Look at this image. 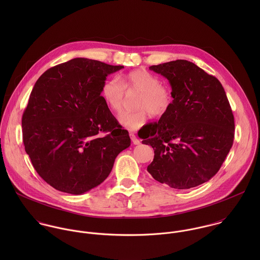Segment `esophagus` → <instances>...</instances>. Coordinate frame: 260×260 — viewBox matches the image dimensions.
Here are the masks:
<instances>
[{
	"label": "esophagus",
	"instance_id": "1",
	"mask_svg": "<svg viewBox=\"0 0 260 260\" xmlns=\"http://www.w3.org/2000/svg\"><path fill=\"white\" fill-rule=\"evenodd\" d=\"M130 137H131V140H132L134 145H139L140 144V140L136 137V135L134 133H130Z\"/></svg>",
	"mask_w": 260,
	"mask_h": 260
}]
</instances>
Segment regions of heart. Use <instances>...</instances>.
<instances>
[{
	"instance_id": "b5f03b06",
	"label": "heart",
	"mask_w": 260,
	"mask_h": 260,
	"mask_svg": "<svg viewBox=\"0 0 260 260\" xmlns=\"http://www.w3.org/2000/svg\"><path fill=\"white\" fill-rule=\"evenodd\" d=\"M122 83L116 77L107 79L101 88V95L105 104L113 112L121 111L124 105L125 89L139 93L135 101L134 111L121 113L119 123L130 130H136L148 120L149 114L161 117L169 110L172 104L170 90L161 85V81L155 75L146 70H135L124 75Z\"/></svg>"
}]
</instances>
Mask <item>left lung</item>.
<instances>
[{
	"mask_svg": "<svg viewBox=\"0 0 260 260\" xmlns=\"http://www.w3.org/2000/svg\"><path fill=\"white\" fill-rule=\"evenodd\" d=\"M149 69L169 81L173 101L141 136L154 149L147 171L171 188L200 185L218 172L233 144L234 117L222 85L186 60Z\"/></svg>",
	"mask_w": 260,
	"mask_h": 260,
	"instance_id": "1",
	"label": "left lung"
}]
</instances>
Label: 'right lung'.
<instances>
[{
	"mask_svg": "<svg viewBox=\"0 0 260 260\" xmlns=\"http://www.w3.org/2000/svg\"><path fill=\"white\" fill-rule=\"evenodd\" d=\"M124 66L75 58L48 69L22 117L23 142L38 174L55 189L83 194L110 174L129 133L101 96L108 75Z\"/></svg>",
	"mask_w": 260,
	"mask_h": 260,
	"instance_id": "right-lung-1",
	"label": "right lung"
}]
</instances>
